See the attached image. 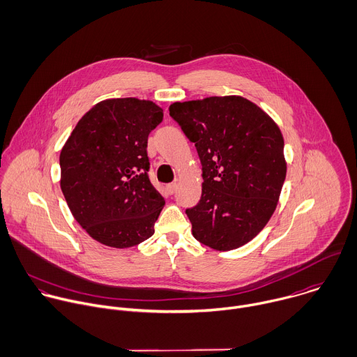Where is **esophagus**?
<instances>
[{
  "instance_id": "34e87169",
  "label": "esophagus",
  "mask_w": 357,
  "mask_h": 357,
  "mask_svg": "<svg viewBox=\"0 0 357 357\" xmlns=\"http://www.w3.org/2000/svg\"><path fill=\"white\" fill-rule=\"evenodd\" d=\"M176 188H178V185H176V183H169V185H167V189H168V192H169L171 195H174V193H175Z\"/></svg>"
}]
</instances>
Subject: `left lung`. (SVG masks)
<instances>
[{"label": "left lung", "mask_w": 357, "mask_h": 357, "mask_svg": "<svg viewBox=\"0 0 357 357\" xmlns=\"http://www.w3.org/2000/svg\"><path fill=\"white\" fill-rule=\"evenodd\" d=\"M169 115L202 161V199L186 210L193 236L220 252L246 245L274 214L287 176L278 125L241 96L176 101Z\"/></svg>", "instance_id": "8db88e82"}]
</instances>
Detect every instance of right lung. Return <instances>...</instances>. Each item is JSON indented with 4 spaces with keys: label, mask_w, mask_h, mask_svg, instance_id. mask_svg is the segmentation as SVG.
<instances>
[{
    "label": "right lung",
    "mask_w": 357,
    "mask_h": 357,
    "mask_svg": "<svg viewBox=\"0 0 357 357\" xmlns=\"http://www.w3.org/2000/svg\"><path fill=\"white\" fill-rule=\"evenodd\" d=\"M162 116L150 100H102L79 119L61 150L68 207L105 246L132 248L154 234L165 200L149 178L147 139Z\"/></svg>",
    "instance_id": "obj_1"
}]
</instances>
